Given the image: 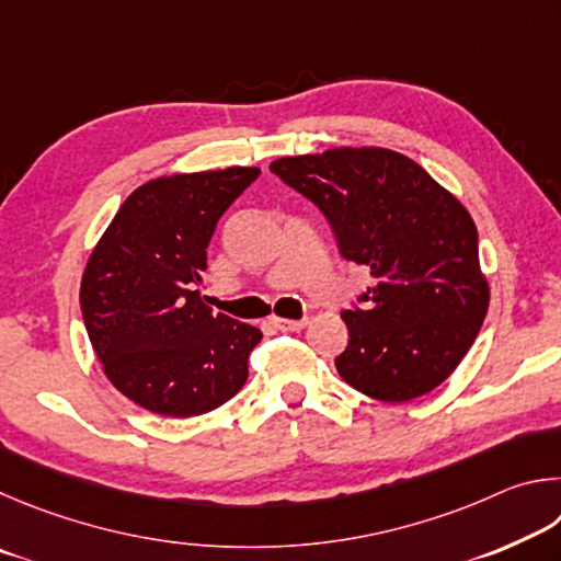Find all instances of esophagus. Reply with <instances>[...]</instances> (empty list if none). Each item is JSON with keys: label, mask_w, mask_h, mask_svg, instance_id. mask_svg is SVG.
Here are the masks:
<instances>
[{"label": "esophagus", "mask_w": 561, "mask_h": 561, "mask_svg": "<svg viewBox=\"0 0 561 561\" xmlns=\"http://www.w3.org/2000/svg\"><path fill=\"white\" fill-rule=\"evenodd\" d=\"M273 325L278 328L280 332H296V330H302L308 325V320H288V318H273Z\"/></svg>", "instance_id": "34e87169"}]
</instances>
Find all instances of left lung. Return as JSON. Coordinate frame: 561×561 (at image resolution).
Listing matches in <instances>:
<instances>
[{
  "instance_id": "1",
  "label": "left lung",
  "mask_w": 561,
  "mask_h": 561,
  "mask_svg": "<svg viewBox=\"0 0 561 561\" xmlns=\"http://www.w3.org/2000/svg\"><path fill=\"white\" fill-rule=\"evenodd\" d=\"M271 172L325 214L340 253L375 278L362 308L342 312L350 342L335 359L340 377L387 404L444 385L490 302L466 206L424 167L385 147L280 157Z\"/></svg>"
}]
</instances>
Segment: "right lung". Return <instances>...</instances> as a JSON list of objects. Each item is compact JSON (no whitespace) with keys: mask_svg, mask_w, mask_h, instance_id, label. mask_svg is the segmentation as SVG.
Listing matches in <instances>:
<instances>
[{"mask_svg":"<svg viewBox=\"0 0 561 561\" xmlns=\"http://www.w3.org/2000/svg\"><path fill=\"white\" fill-rule=\"evenodd\" d=\"M259 167L157 176L127 196L85 263L81 312L111 385L160 416H199L249 379L261 330L199 296L206 245Z\"/></svg>","mask_w":561,"mask_h":561,"instance_id":"obj_1","label":"right lung"}]
</instances>
